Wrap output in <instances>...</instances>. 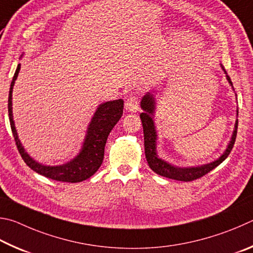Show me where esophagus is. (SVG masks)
<instances>
[{"instance_id": "obj_1", "label": "esophagus", "mask_w": 253, "mask_h": 253, "mask_svg": "<svg viewBox=\"0 0 253 253\" xmlns=\"http://www.w3.org/2000/svg\"><path fill=\"white\" fill-rule=\"evenodd\" d=\"M126 110L127 111V112H132V113H135L138 112L139 111V102H138V99L134 96H131L129 97V99L126 100Z\"/></svg>"}]
</instances>
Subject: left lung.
<instances>
[{"label": "left lung", "mask_w": 253, "mask_h": 253, "mask_svg": "<svg viewBox=\"0 0 253 253\" xmlns=\"http://www.w3.org/2000/svg\"><path fill=\"white\" fill-rule=\"evenodd\" d=\"M221 69L225 74V79H227L228 83L231 85L232 90L234 91L231 79L225 71L224 66L220 63ZM237 96V95H236ZM157 93L156 92H147L145 95H143L142 100L140 102L141 109L143 112L140 114V119L142 121L143 126V133H144V152L145 158H147L148 165L151 168L152 171L156 172L157 174L166 176L172 180L176 181H192L201 178L208 172L213 170L214 168L218 167L220 163H222L225 159L231 152L233 148L234 141H236L237 136V129H238V119H236V123H234V129L232 132L231 139H230L229 143L227 144V148L223 151L221 156L215 159L214 161H211L209 163H205V165L200 166H193V167H179L174 166L170 163L169 161L165 160L161 157H159L158 153V131L156 126V122H154V117H156L157 111ZM237 118H238V109H237Z\"/></svg>", "instance_id": "8db88e82"}]
</instances>
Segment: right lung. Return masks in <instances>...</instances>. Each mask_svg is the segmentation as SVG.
<instances>
[{"mask_svg": "<svg viewBox=\"0 0 253 253\" xmlns=\"http://www.w3.org/2000/svg\"><path fill=\"white\" fill-rule=\"evenodd\" d=\"M20 69L21 64L17 65L14 77H13L11 82L7 108L12 133L15 139L17 149H19L22 159L33 171L43 176H46L48 179L70 183L81 182V181L88 179L95 173L102 165L106 139H108L111 130L113 129L115 124L122 117L123 100L118 99L113 101H106L97 105L95 112L92 115L91 121L88 122L81 149L73 159H71L70 161L63 163V165H43V163L34 160L24 149L19 138V134H17L15 122L14 119H13L12 93L16 79L19 77Z\"/></svg>", "mask_w": 253, "mask_h": 253, "instance_id": "obj_1", "label": "right lung"}]
</instances>
